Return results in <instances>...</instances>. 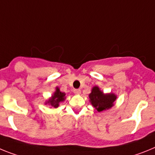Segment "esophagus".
Listing matches in <instances>:
<instances>
[{
    "label": "esophagus",
    "instance_id": "1",
    "mask_svg": "<svg viewBox=\"0 0 155 155\" xmlns=\"http://www.w3.org/2000/svg\"><path fill=\"white\" fill-rule=\"evenodd\" d=\"M74 93L76 94H81V91H80L79 89H75V90H74Z\"/></svg>",
    "mask_w": 155,
    "mask_h": 155
}]
</instances>
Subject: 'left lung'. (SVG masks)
Here are the masks:
<instances>
[{"label":"left lung","mask_w":155,"mask_h":155,"mask_svg":"<svg viewBox=\"0 0 155 155\" xmlns=\"http://www.w3.org/2000/svg\"><path fill=\"white\" fill-rule=\"evenodd\" d=\"M90 101L91 104L97 109L98 112L109 109L114 105V102L116 100L115 94H104L98 87H94L91 93L89 94Z\"/></svg>","instance_id":"8db88e82"}]
</instances>
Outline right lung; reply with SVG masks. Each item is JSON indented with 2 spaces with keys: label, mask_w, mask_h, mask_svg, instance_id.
Masks as SVG:
<instances>
[{
  "label": "right lung",
  "mask_w": 155,
  "mask_h": 155,
  "mask_svg": "<svg viewBox=\"0 0 155 155\" xmlns=\"http://www.w3.org/2000/svg\"><path fill=\"white\" fill-rule=\"evenodd\" d=\"M65 99V94L60 91V89L58 87H56V91L54 93V94L51 96V97L50 98L48 101H46L45 104H48L53 107H58L59 106V104L61 102L64 101Z\"/></svg>",
  "instance_id": "1"
}]
</instances>
